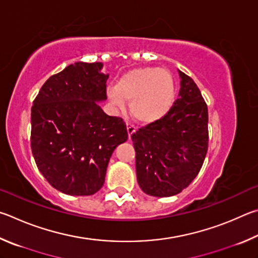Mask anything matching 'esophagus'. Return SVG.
Returning a JSON list of instances; mask_svg holds the SVG:
<instances>
[{
    "mask_svg": "<svg viewBox=\"0 0 258 258\" xmlns=\"http://www.w3.org/2000/svg\"><path fill=\"white\" fill-rule=\"evenodd\" d=\"M126 132H128V136L129 138L132 137V135L136 132V126L132 123H126Z\"/></svg>",
    "mask_w": 258,
    "mask_h": 258,
    "instance_id": "obj_1",
    "label": "esophagus"
}]
</instances>
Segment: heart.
Listing matches in <instances>:
<instances>
[{
	"label": "heart",
	"instance_id": "heart-1",
	"mask_svg": "<svg viewBox=\"0 0 258 258\" xmlns=\"http://www.w3.org/2000/svg\"><path fill=\"white\" fill-rule=\"evenodd\" d=\"M107 96L122 108L129 102L130 114L142 123H153L169 111L174 97V81L169 71L157 68H136L108 86Z\"/></svg>",
	"mask_w": 258,
	"mask_h": 258
}]
</instances>
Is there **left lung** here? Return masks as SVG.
<instances>
[{
    "label": "left lung",
    "mask_w": 258,
    "mask_h": 258,
    "mask_svg": "<svg viewBox=\"0 0 258 258\" xmlns=\"http://www.w3.org/2000/svg\"><path fill=\"white\" fill-rule=\"evenodd\" d=\"M180 90L170 111L133 134L137 181L150 196L170 197L191 183L209 146V112L200 88L178 70Z\"/></svg>",
    "instance_id": "obj_1"
}]
</instances>
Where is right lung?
<instances>
[{"mask_svg":"<svg viewBox=\"0 0 258 258\" xmlns=\"http://www.w3.org/2000/svg\"><path fill=\"white\" fill-rule=\"evenodd\" d=\"M102 62H76L46 80L31 107V152L52 187L71 196L94 195L108 161L126 142L123 120L104 112L108 75Z\"/></svg>","mask_w":258,"mask_h":258,"instance_id":"1","label":"right lung"}]
</instances>
